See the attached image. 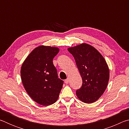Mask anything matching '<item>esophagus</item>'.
<instances>
[{"label":"esophagus","instance_id":"obj_1","mask_svg":"<svg viewBox=\"0 0 129 129\" xmlns=\"http://www.w3.org/2000/svg\"><path fill=\"white\" fill-rule=\"evenodd\" d=\"M69 78H67V79H66L65 80V83L66 84H68L69 83Z\"/></svg>","mask_w":129,"mask_h":129}]
</instances>
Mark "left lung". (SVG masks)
<instances>
[{
    "label": "left lung",
    "mask_w": 129,
    "mask_h": 129,
    "mask_svg": "<svg viewBox=\"0 0 129 129\" xmlns=\"http://www.w3.org/2000/svg\"><path fill=\"white\" fill-rule=\"evenodd\" d=\"M68 50L75 58L82 79V86L76 91V95L84 103L94 102L108 84L109 69L105 60L95 48L86 43Z\"/></svg>",
    "instance_id": "1"
}]
</instances>
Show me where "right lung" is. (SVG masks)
Listing matches in <instances>:
<instances>
[{
  "mask_svg": "<svg viewBox=\"0 0 129 129\" xmlns=\"http://www.w3.org/2000/svg\"><path fill=\"white\" fill-rule=\"evenodd\" d=\"M57 47L40 45L29 53L21 65V81L26 91L37 103L48 106L56 102L63 85L53 59Z\"/></svg>",
  "mask_w": 129,
  "mask_h": 129,
  "instance_id": "add662e5",
  "label": "right lung"
}]
</instances>
